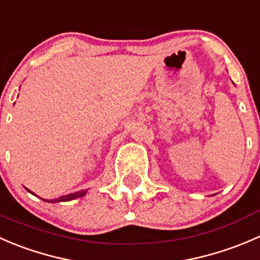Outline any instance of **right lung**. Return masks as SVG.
Instances as JSON below:
<instances>
[{"label":"right lung","instance_id":"obj_1","mask_svg":"<svg viewBox=\"0 0 260 260\" xmlns=\"http://www.w3.org/2000/svg\"><path fill=\"white\" fill-rule=\"evenodd\" d=\"M87 191H78V192H74V193H69L66 194V196H61L59 199L55 200H50V201H46V202H60V201H71V200L74 199H78V197H82L86 194Z\"/></svg>","mask_w":260,"mask_h":260}]
</instances>
